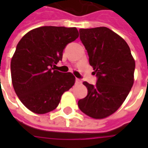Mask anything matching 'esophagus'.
Instances as JSON below:
<instances>
[{"label":"esophagus","instance_id":"1","mask_svg":"<svg viewBox=\"0 0 148 148\" xmlns=\"http://www.w3.org/2000/svg\"><path fill=\"white\" fill-rule=\"evenodd\" d=\"M75 82H76V83L77 84H82V80H81L80 78H76Z\"/></svg>","mask_w":148,"mask_h":148}]
</instances>
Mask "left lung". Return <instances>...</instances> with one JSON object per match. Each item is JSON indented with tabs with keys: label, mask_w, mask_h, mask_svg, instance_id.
Listing matches in <instances>:
<instances>
[{
	"label": "left lung",
	"mask_w": 148,
	"mask_h": 148,
	"mask_svg": "<svg viewBox=\"0 0 148 148\" xmlns=\"http://www.w3.org/2000/svg\"><path fill=\"white\" fill-rule=\"evenodd\" d=\"M80 39L96 74V85L86 82L87 96L77 102L82 112L94 119L116 111L134 82L136 63L127 43L106 27L80 29Z\"/></svg>",
	"instance_id": "1"
}]
</instances>
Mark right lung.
I'll list each match as a JSON object with an SVG mask.
<instances>
[{"label":"right lung","instance_id":"right-lung-1","mask_svg":"<svg viewBox=\"0 0 148 148\" xmlns=\"http://www.w3.org/2000/svg\"><path fill=\"white\" fill-rule=\"evenodd\" d=\"M78 37L76 27L43 26L18 42L11 61L12 86L25 107L38 114L57 108L62 95L74 86L73 74L55 70L68 43Z\"/></svg>","mask_w":148,"mask_h":148}]
</instances>
